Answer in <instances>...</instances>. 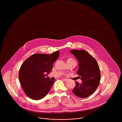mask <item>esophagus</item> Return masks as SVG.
<instances>
[{
    "mask_svg": "<svg viewBox=\"0 0 122 122\" xmlns=\"http://www.w3.org/2000/svg\"><path fill=\"white\" fill-rule=\"evenodd\" d=\"M64 81H67L69 80L68 79H65V78H64Z\"/></svg>",
    "mask_w": 122,
    "mask_h": 122,
    "instance_id": "esophagus-1",
    "label": "esophagus"
}]
</instances>
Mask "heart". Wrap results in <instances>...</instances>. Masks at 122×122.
I'll list each match as a JSON object with an SVG mask.
<instances>
[{
	"label": "heart",
	"instance_id": "1",
	"mask_svg": "<svg viewBox=\"0 0 122 122\" xmlns=\"http://www.w3.org/2000/svg\"><path fill=\"white\" fill-rule=\"evenodd\" d=\"M74 60V59L73 58H69L68 59V60Z\"/></svg>",
	"mask_w": 122,
	"mask_h": 122
}]
</instances>
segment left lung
I'll return each instance as SVG.
<instances>
[{
	"instance_id": "obj_1",
	"label": "left lung",
	"mask_w": 122,
	"mask_h": 122,
	"mask_svg": "<svg viewBox=\"0 0 122 122\" xmlns=\"http://www.w3.org/2000/svg\"><path fill=\"white\" fill-rule=\"evenodd\" d=\"M70 52L79 61L77 74L82 81L81 84L76 82L73 92L79 97H87L95 92L99 85L101 74L98 64L96 60L85 50H72Z\"/></svg>"
}]
</instances>
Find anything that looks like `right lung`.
<instances>
[{"instance_id":"right-lung-1","label":"right lung","mask_w":122,"mask_h":122,"mask_svg":"<svg viewBox=\"0 0 122 122\" xmlns=\"http://www.w3.org/2000/svg\"><path fill=\"white\" fill-rule=\"evenodd\" d=\"M59 55V51L51 54L36 53L29 57L22 64L19 79L24 92L30 98L40 100L50 91L55 81L50 80L45 74L50 73L53 63Z\"/></svg>"}]
</instances>
